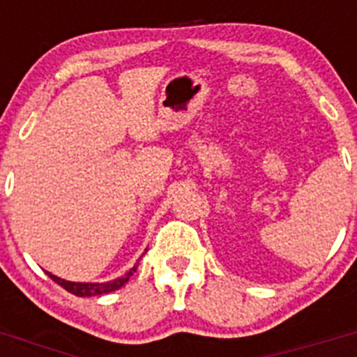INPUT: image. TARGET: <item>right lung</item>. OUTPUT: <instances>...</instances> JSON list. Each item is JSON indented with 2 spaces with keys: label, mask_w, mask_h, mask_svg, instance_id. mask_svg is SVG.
Returning <instances> with one entry per match:
<instances>
[{
  "label": "right lung",
  "mask_w": 357,
  "mask_h": 357,
  "mask_svg": "<svg viewBox=\"0 0 357 357\" xmlns=\"http://www.w3.org/2000/svg\"><path fill=\"white\" fill-rule=\"evenodd\" d=\"M135 268H137V264L132 268L130 272H127V275L119 277V279H116V280H110V282H102V284H94V282H69V280L61 279V277H55V275H52V273H48V275L52 277V280H55L56 284H61L66 291L73 293V295L96 296V295H105V293L116 291V289L121 288L123 284H127L128 279L132 277V273L135 272Z\"/></svg>",
  "instance_id": "right-lung-1"
}]
</instances>
